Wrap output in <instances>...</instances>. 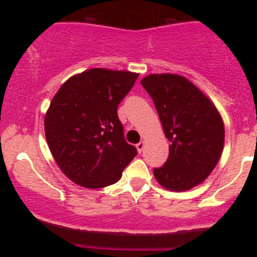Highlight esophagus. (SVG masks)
<instances>
[{
	"label": "esophagus",
	"instance_id": "obj_1",
	"mask_svg": "<svg viewBox=\"0 0 257 257\" xmlns=\"http://www.w3.org/2000/svg\"><path fill=\"white\" fill-rule=\"evenodd\" d=\"M144 145H145L144 141H141L138 144H137V150H138L139 153H142V152H143V149H144Z\"/></svg>",
	"mask_w": 257,
	"mask_h": 257
}]
</instances>
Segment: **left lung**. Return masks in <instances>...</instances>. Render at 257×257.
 <instances>
[{
    "label": "left lung",
    "mask_w": 257,
    "mask_h": 257,
    "mask_svg": "<svg viewBox=\"0 0 257 257\" xmlns=\"http://www.w3.org/2000/svg\"><path fill=\"white\" fill-rule=\"evenodd\" d=\"M142 85L154 100L169 157L153 170L163 188L190 190L216 167L224 149V121L214 103L194 83L179 74H149Z\"/></svg>",
    "instance_id": "8db88e82"
}]
</instances>
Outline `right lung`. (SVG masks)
<instances>
[{"mask_svg": "<svg viewBox=\"0 0 257 257\" xmlns=\"http://www.w3.org/2000/svg\"><path fill=\"white\" fill-rule=\"evenodd\" d=\"M138 76L88 69L67 79L52 98L46 139L59 169L73 183L88 189L112 185L137 155L124 139L116 108Z\"/></svg>", "mask_w": 257, "mask_h": 257, "instance_id": "obj_1", "label": "right lung"}]
</instances>
